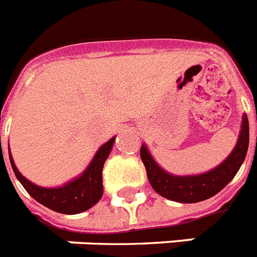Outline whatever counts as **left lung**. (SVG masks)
Wrapping results in <instances>:
<instances>
[{
    "label": "left lung",
    "instance_id": "1",
    "mask_svg": "<svg viewBox=\"0 0 257 257\" xmlns=\"http://www.w3.org/2000/svg\"><path fill=\"white\" fill-rule=\"evenodd\" d=\"M249 143L248 118L244 114L239 141L227 159L212 171L196 176H174L163 171L154 161L146 146L141 147V159L154 190L163 198L179 203H198L216 195L233 179L245 159Z\"/></svg>",
    "mask_w": 257,
    "mask_h": 257
}]
</instances>
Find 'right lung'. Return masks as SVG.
Wrapping results in <instances>:
<instances>
[{
	"mask_svg": "<svg viewBox=\"0 0 257 257\" xmlns=\"http://www.w3.org/2000/svg\"><path fill=\"white\" fill-rule=\"evenodd\" d=\"M114 141L115 138H111L98 150L93 162L78 179L59 188H42L29 182L17 170L12 155H9L10 164L17 179L21 182L29 195L36 199L37 202L55 212L74 215V213L83 212L91 208L102 198L103 195L102 170H103V164L107 159L108 154L111 151Z\"/></svg>",
	"mask_w": 257,
	"mask_h": 257,
	"instance_id": "add662e5",
	"label": "right lung"
}]
</instances>
